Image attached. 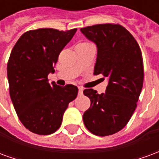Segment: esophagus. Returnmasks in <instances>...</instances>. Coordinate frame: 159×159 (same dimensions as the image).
I'll list each match as a JSON object with an SVG mask.
<instances>
[{
	"mask_svg": "<svg viewBox=\"0 0 159 159\" xmlns=\"http://www.w3.org/2000/svg\"><path fill=\"white\" fill-rule=\"evenodd\" d=\"M83 88H81V87H79V88H78V94H79V95L83 94Z\"/></svg>",
	"mask_w": 159,
	"mask_h": 159,
	"instance_id": "obj_1",
	"label": "esophagus"
}]
</instances>
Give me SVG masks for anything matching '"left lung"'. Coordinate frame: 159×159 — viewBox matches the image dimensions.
<instances>
[{
  "mask_svg": "<svg viewBox=\"0 0 159 159\" xmlns=\"http://www.w3.org/2000/svg\"><path fill=\"white\" fill-rule=\"evenodd\" d=\"M81 32L97 47L94 75L108 81L106 93L84 89L91 105L83 113V123L99 136L117 133L126 126L136 108L142 89V54L134 36L120 25L88 26ZM104 80V78H102Z\"/></svg>",
  "mask_w": 159,
  "mask_h": 159,
  "instance_id": "8db88e82",
  "label": "left lung"
}]
</instances>
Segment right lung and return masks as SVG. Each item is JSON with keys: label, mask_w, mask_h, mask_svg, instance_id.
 <instances>
[{"label": "right lung", "mask_w": 159, "mask_h": 159, "mask_svg": "<svg viewBox=\"0 0 159 159\" xmlns=\"http://www.w3.org/2000/svg\"><path fill=\"white\" fill-rule=\"evenodd\" d=\"M76 30H30L20 36L11 52L7 63L10 97L19 120L33 133H54L69 103L77 96L76 86L61 87L48 79Z\"/></svg>", "instance_id": "obj_1"}]
</instances>
